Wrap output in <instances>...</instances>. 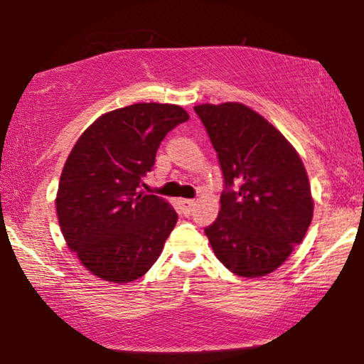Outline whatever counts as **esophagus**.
<instances>
[{
    "label": "esophagus",
    "mask_w": 364,
    "mask_h": 364,
    "mask_svg": "<svg viewBox=\"0 0 364 364\" xmlns=\"http://www.w3.org/2000/svg\"><path fill=\"white\" fill-rule=\"evenodd\" d=\"M178 205H181L182 212L186 213V215H191L192 210H193V205H196V202L191 200V198H181V200H178Z\"/></svg>",
    "instance_id": "34e87169"
}]
</instances>
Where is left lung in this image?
<instances>
[{"label":"left lung","instance_id":"left-lung-1","mask_svg":"<svg viewBox=\"0 0 364 364\" xmlns=\"http://www.w3.org/2000/svg\"><path fill=\"white\" fill-rule=\"evenodd\" d=\"M193 111L223 173L220 212L205 235L235 275L265 277L300 245L311 223L301 159L267 119L243 104H202Z\"/></svg>","mask_w":364,"mask_h":364}]
</instances>
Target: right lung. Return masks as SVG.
Returning <instances> with one entry per match:
<instances>
[{
    "mask_svg": "<svg viewBox=\"0 0 364 364\" xmlns=\"http://www.w3.org/2000/svg\"><path fill=\"white\" fill-rule=\"evenodd\" d=\"M186 121L181 106L132 104L99 117L73 147L59 181L58 218L68 247L92 275L134 282L161 255L177 212L139 188L164 137Z\"/></svg>",
    "mask_w": 364,
    "mask_h": 364,
    "instance_id": "right-lung-1",
    "label": "right lung"
}]
</instances>
